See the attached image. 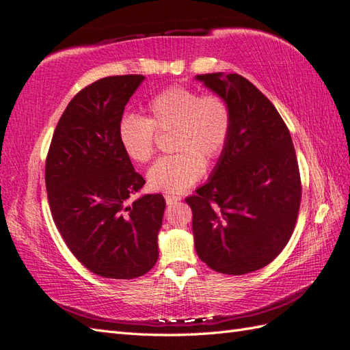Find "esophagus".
I'll return each instance as SVG.
<instances>
[{"mask_svg":"<svg viewBox=\"0 0 350 350\" xmlns=\"http://www.w3.org/2000/svg\"><path fill=\"white\" fill-rule=\"evenodd\" d=\"M165 199H166L167 205H174V204H176L178 201H181V198H180V196H175V195H166Z\"/></svg>","mask_w":350,"mask_h":350,"instance_id":"esophagus-1","label":"esophagus"}]
</instances>
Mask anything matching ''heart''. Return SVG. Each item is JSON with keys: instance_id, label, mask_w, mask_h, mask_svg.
<instances>
[{"instance_id": "heart-1", "label": "heart", "mask_w": 350, "mask_h": 350, "mask_svg": "<svg viewBox=\"0 0 350 350\" xmlns=\"http://www.w3.org/2000/svg\"><path fill=\"white\" fill-rule=\"evenodd\" d=\"M148 116L125 115L119 120L118 139L135 163H146L157 151V133L170 135L176 154L163 157L149 169L152 190L181 193L216 161L231 135V109L219 94H199L187 85H169L146 104Z\"/></svg>"}]
</instances>
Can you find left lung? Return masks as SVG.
Wrapping results in <instances>:
<instances>
[{
  "instance_id": "left-lung-1",
  "label": "left lung",
  "mask_w": 350,
  "mask_h": 350,
  "mask_svg": "<svg viewBox=\"0 0 350 350\" xmlns=\"http://www.w3.org/2000/svg\"><path fill=\"white\" fill-rule=\"evenodd\" d=\"M231 109V135L210 181L185 198L198 256L225 275L267 266L295 231L302 198L296 151L269 98L239 74L198 75Z\"/></svg>"
}]
</instances>
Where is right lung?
<instances>
[{
	"label": "right lung",
	"instance_id": "add662e5",
	"mask_svg": "<svg viewBox=\"0 0 350 350\" xmlns=\"http://www.w3.org/2000/svg\"><path fill=\"white\" fill-rule=\"evenodd\" d=\"M144 75L105 77L72 98L55 126L45 161L54 224L69 251L92 273L134 280L159 258L157 235L166 201L145 195L118 139L126 103Z\"/></svg>",
	"mask_w": 350,
	"mask_h": 350
}]
</instances>
